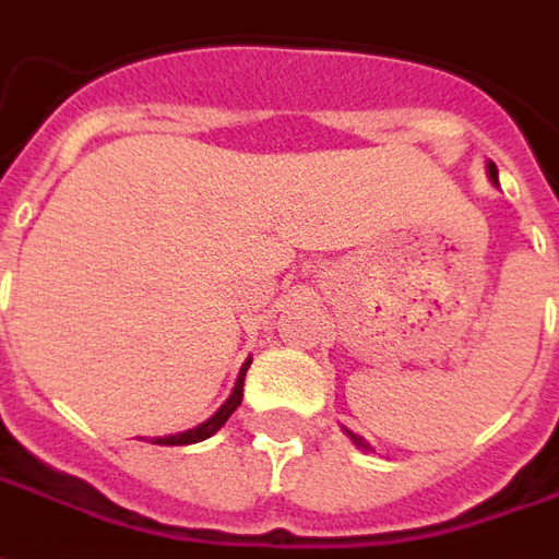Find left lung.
<instances>
[{"label": "left lung", "instance_id": "left-lung-1", "mask_svg": "<svg viewBox=\"0 0 559 559\" xmlns=\"http://www.w3.org/2000/svg\"><path fill=\"white\" fill-rule=\"evenodd\" d=\"M488 177H490V183L500 186V180H497V165H493V162H488ZM346 433H349L352 442H355V445H358V449H361V451H373V449H370V442H364V439L358 437V433H352V430H346Z\"/></svg>", "mask_w": 559, "mask_h": 559}]
</instances>
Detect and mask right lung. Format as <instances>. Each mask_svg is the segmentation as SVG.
<instances>
[{"label":"right lung","instance_id":"1","mask_svg":"<svg viewBox=\"0 0 559 559\" xmlns=\"http://www.w3.org/2000/svg\"><path fill=\"white\" fill-rule=\"evenodd\" d=\"M249 364H252V358L249 361H243V367H240V373H237V382L235 388H231V394H228V400H225L223 406L216 409V413L210 415L207 421H201L198 427H189V430H183V433H171V437H156L153 442L156 445H192V442H201V439L213 437L219 427L231 418V413H235L237 406H240V400H243V379H247V370Z\"/></svg>","mask_w":559,"mask_h":559}]
</instances>
